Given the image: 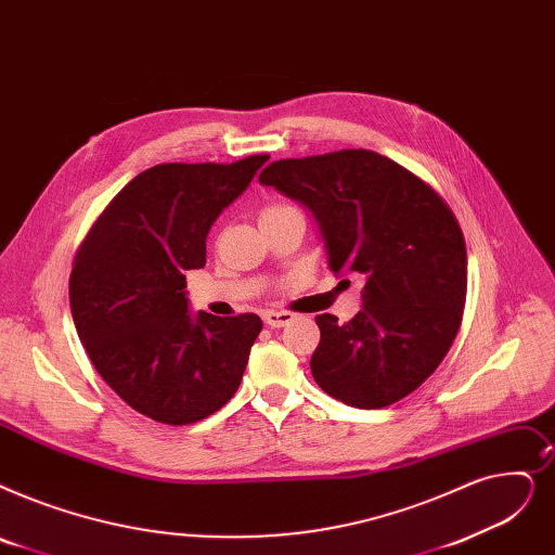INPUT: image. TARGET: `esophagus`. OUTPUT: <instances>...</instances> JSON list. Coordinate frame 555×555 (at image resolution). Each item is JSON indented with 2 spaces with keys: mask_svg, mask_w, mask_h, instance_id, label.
<instances>
[{
  "mask_svg": "<svg viewBox=\"0 0 555 555\" xmlns=\"http://www.w3.org/2000/svg\"><path fill=\"white\" fill-rule=\"evenodd\" d=\"M262 320H264V324L272 326V328H281V326L293 322V312H285V310H264V312H262Z\"/></svg>",
  "mask_w": 555,
  "mask_h": 555,
  "instance_id": "1",
  "label": "esophagus"
}]
</instances>
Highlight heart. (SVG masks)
Here are the masks:
<instances>
[{"instance_id":"obj_1","label":"heart","mask_w":555,"mask_h":555,"mask_svg":"<svg viewBox=\"0 0 555 555\" xmlns=\"http://www.w3.org/2000/svg\"><path fill=\"white\" fill-rule=\"evenodd\" d=\"M276 208H285V204H276V206H270V208H264V210H276ZM262 210V212H264Z\"/></svg>"}]
</instances>
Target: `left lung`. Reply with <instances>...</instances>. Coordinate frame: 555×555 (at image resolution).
Segmentation results:
<instances>
[{"instance_id":"8db88e82","label":"left lung","mask_w":555,"mask_h":555,"mask_svg":"<svg viewBox=\"0 0 555 555\" xmlns=\"http://www.w3.org/2000/svg\"><path fill=\"white\" fill-rule=\"evenodd\" d=\"M258 181L312 210L335 274L365 279L353 320L315 318L322 337L310 358L312 378L365 411L415 392L463 322L467 249L449 204L370 150L274 160Z\"/></svg>"}]
</instances>
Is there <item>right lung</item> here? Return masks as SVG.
I'll return each mask as SVG.
<instances>
[{"label":"right lung","instance_id":"1","mask_svg":"<svg viewBox=\"0 0 555 555\" xmlns=\"http://www.w3.org/2000/svg\"><path fill=\"white\" fill-rule=\"evenodd\" d=\"M268 158L154 165L117 192L77 249L69 306L83 349L144 417L199 422L243 380L260 318L188 315L185 272L204 268L212 222Z\"/></svg>","mask_w":555,"mask_h":555}]
</instances>
